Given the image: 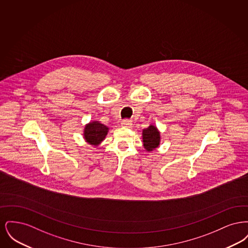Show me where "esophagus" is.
<instances>
[{"mask_svg":"<svg viewBox=\"0 0 248 248\" xmlns=\"http://www.w3.org/2000/svg\"><path fill=\"white\" fill-rule=\"evenodd\" d=\"M122 125L124 126V127H131V125H132V121L128 120V119H124V120H123V122H122Z\"/></svg>","mask_w":248,"mask_h":248,"instance_id":"1","label":"esophagus"}]
</instances>
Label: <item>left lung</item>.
<instances>
[{"mask_svg": "<svg viewBox=\"0 0 248 248\" xmlns=\"http://www.w3.org/2000/svg\"><path fill=\"white\" fill-rule=\"evenodd\" d=\"M143 143L147 151H153L160 144V133L154 125L143 130Z\"/></svg>", "mask_w": 248, "mask_h": 248, "instance_id": "8db88e82", "label": "left lung"}]
</instances>
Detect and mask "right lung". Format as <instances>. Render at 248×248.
Segmentation results:
<instances>
[{
  "instance_id": "1",
  "label": "right lung",
  "mask_w": 248,
  "mask_h": 248,
  "mask_svg": "<svg viewBox=\"0 0 248 248\" xmlns=\"http://www.w3.org/2000/svg\"><path fill=\"white\" fill-rule=\"evenodd\" d=\"M108 129L106 125L98 122L90 123L84 128V139L91 145H98L105 139Z\"/></svg>"
}]
</instances>
